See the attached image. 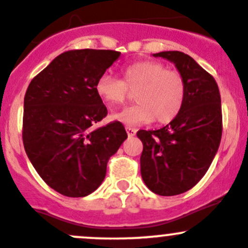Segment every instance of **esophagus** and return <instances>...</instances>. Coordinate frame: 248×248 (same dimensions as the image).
Masks as SVG:
<instances>
[{"mask_svg": "<svg viewBox=\"0 0 248 248\" xmlns=\"http://www.w3.org/2000/svg\"><path fill=\"white\" fill-rule=\"evenodd\" d=\"M125 130H126L127 136H129V137L135 136V135H136V131H137L136 129H134V127H130V126H126V127H125Z\"/></svg>", "mask_w": 248, "mask_h": 248, "instance_id": "esophagus-1", "label": "esophagus"}]
</instances>
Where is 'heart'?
<instances>
[{"mask_svg": "<svg viewBox=\"0 0 248 248\" xmlns=\"http://www.w3.org/2000/svg\"><path fill=\"white\" fill-rule=\"evenodd\" d=\"M135 89L136 104L112 116L130 126L151 123L154 119L161 124L169 123L178 116L187 95L185 77L156 61L127 65L122 70V80L105 73L95 83L97 96L109 108L123 104L127 90Z\"/></svg>", "mask_w": 248, "mask_h": 248, "instance_id": "b5f03b06", "label": "heart"}]
</instances>
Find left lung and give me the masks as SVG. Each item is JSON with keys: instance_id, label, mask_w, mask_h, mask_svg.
Wrapping results in <instances>:
<instances>
[{"instance_id": "1", "label": "left lung", "mask_w": 248, "mask_h": 248, "mask_svg": "<svg viewBox=\"0 0 248 248\" xmlns=\"http://www.w3.org/2000/svg\"><path fill=\"white\" fill-rule=\"evenodd\" d=\"M153 56L175 63L187 84L175 119L159 130L137 131L142 180L155 194L171 197L192 189L210 168L222 137V106L215 78L194 59L175 50Z\"/></svg>"}]
</instances>
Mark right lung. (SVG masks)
I'll return each mask as SVG.
<instances>
[{"label":"right lung","instance_id":"obj_1","mask_svg":"<svg viewBox=\"0 0 248 248\" xmlns=\"http://www.w3.org/2000/svg\"><path fill=\"white\" fill-rule=\"evenodd\" d=\"M119 56L116 50L65 51L26 90L24 148L42 180L65 197L96 190L108 159L127 137L121 122L95 127L107 116L95 83Z\"/></svg>","mask_w":248,"mask_h":248}]
</instances>
